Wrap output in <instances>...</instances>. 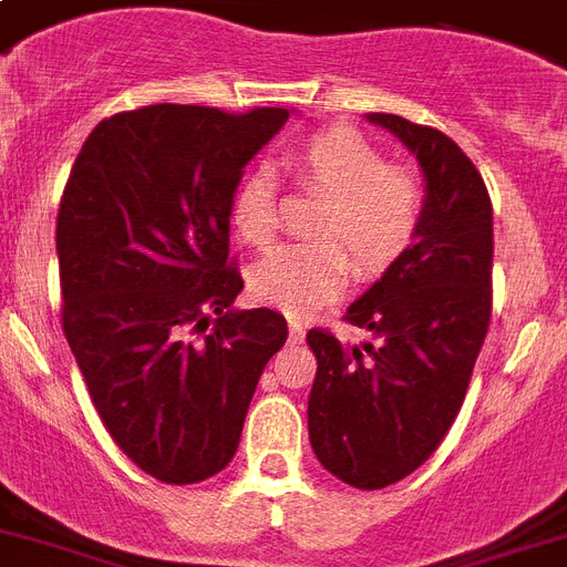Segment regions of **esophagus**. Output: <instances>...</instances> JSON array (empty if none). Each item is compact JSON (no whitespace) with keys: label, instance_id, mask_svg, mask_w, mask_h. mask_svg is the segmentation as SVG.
<instances>
[{"label":"esophagus","instance_id":"34e87169","mask_svg":"<svg viewBox=\"0 0 567 567\" xmlns=\"http://www.w3.org/2000/svg\"><path fill=\"white\" fill-rule=\"evenodd\" d=\"M303 336H307V324L298 321V318H289V341H292V344H301Z\"/></svg>","mask_w":567,"mask_h":567}]
</instances>
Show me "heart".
<instances>
[{
	"mask_svg": "<svg viewBox=\"0 0 567 567\" xmlns=\"http://www.w3.org/2000/svg\"><path fill=\"white\" fill-rule=\"evenodd\" d=\"M292 179L324 196L312 219L321 240L292 243L251 269L249 287L260 303L307 316L339 298L357 264L362 278H379L417 243L425 194L405 167L350 126H327L287 153ZM231 226L243 243L266 249L278 231V185L269 167H251L231 190Z\"/></svg>",
	"mask_w": 567,
	"mask_h": 567,
	"instance_id": "1",
	"label": "heart"
}]
</instances>
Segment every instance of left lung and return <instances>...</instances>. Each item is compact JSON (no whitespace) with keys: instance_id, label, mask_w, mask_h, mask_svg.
Wrapping results in <instances>:
<instances>
[{"instance_id":"1","label":"left lung","mask_w":567,"mask_h":567,"mask_svg":"<svg viewBox=\"0 0 567 567\" xmlns=\"http://www.w3.org/2000/svg\"><path fill=\"white\" fill-rule=\"evenodd\" d=\"M417 156L425 210L417 243L344 321L362 348L312 327L318 371L307 405L316 457L357 489L396 484L455 423L493 316V203L478 167L441 130L368 112Z\"/></svg>"}]
</instances>
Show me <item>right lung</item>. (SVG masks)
Instances as JSON below:
<instances>
[{"instance_id": "obj_1", "label": "right lung", "mask_w": 567, "mask_h": 567, "mask_svg": "<svg viewBox=\"0 0 567 567\" xmlns=\"http://www.w3.org/2000/svg\"><path fill=\"white\" fill-rule=\"evenodd\" d=\"M289 110L153 104L89 133L58 210L63 333L106 432L162 484L231 463L275 310H231V190Z\"/></svg>"}]
</instances>
